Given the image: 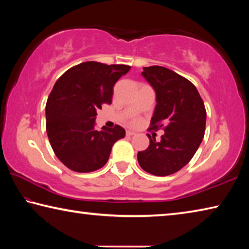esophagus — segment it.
<instances>
[{
    "mask_svg": "<svg viewBox=\"0 0 249 249\" xmlns=\"http://www.w3.org/2000/svg\"><path fill=\"white\" fill-rule=\"evenodd\" d=\"M136 133L134 132V130H130V129H128V130H126V135H127V136H133V135H135Z\"/></svg>",
    "mask_w": 249,
    "mask_h": 249,
    "instance_id": "obj_1",
    "label": "esophagus"
}]
</instances>
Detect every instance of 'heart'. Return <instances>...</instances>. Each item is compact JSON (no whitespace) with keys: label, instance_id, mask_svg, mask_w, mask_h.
Segmentation results:
<instances>
[{"label":"heart","instance_id":"1","mask_svg":"<svg viewBox=\"0 0 249 249\" xmlns=\"http://www.w3.org/2000/svg\"><path fill=\"white\" fill-rule=\"evenodd\" d=\"M137 123H138L137 119H134V120H132V122H130V124H132V125H136Z\"/></svg>","mask_w":249,"mask_h":249}]
</instances>
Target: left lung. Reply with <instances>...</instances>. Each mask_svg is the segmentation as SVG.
Masks as SVG:
<instances>
[{"mask_svg":"<svg viewBox=\"0 0 249 249\" xmlns=\"http://www.w3.org/2000/svg\"><path fill=\"white\" fill-rule=\"evenodd\" d=\"M142 74L156 91L150 129L162 128L161 141L149 137L148 148L137 154L140 166L148 174L165 177L190 161L204 137L206 111L195 84L165 67H144Z\"/></svg>","mask_w":249,"mask_h":249,"instance_id":"8db88e82","label":"left lung"}]
</instances>
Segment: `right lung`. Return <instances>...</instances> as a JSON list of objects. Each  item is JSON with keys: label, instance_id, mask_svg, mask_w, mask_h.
I'll return each mask as SVG.
<instances>
[{"label": "right lung", "instance_id": "obj_1", "mask_svg": "<svg viewBox=\"0 0 249 249\" xmlns=\"http://www.w3.org/2000/svg\"><path fill=\"white\" fill-rule=\"evenodd\" d=\"M126 65L87 61L59 78L46 103V130L54 155L75 172H91L107 162L112 147L125 136L120 125L94 128L104 103L111 104L113 87L129 71Z\"/></svg>", "mask_w": 249, "mask_h": 249}]
</instances>
